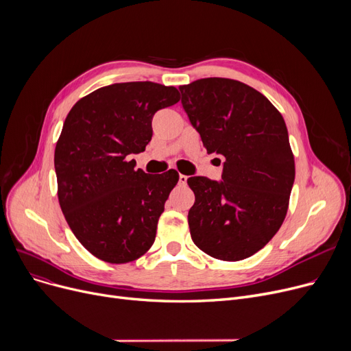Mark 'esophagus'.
I'll use <instances>...</instances> for the list:
<instances>
[{
  "mask_svg": "<svg viewBox=\"0 0 351 351\" xmlns=\"http://www.w3.org/2000/svg\"><path fill=\"white\" fill-rule=\"evenodd\" d=\"M188 176L186 175H179V185H186Z\"/></svg>",
  "mask_w": 351,
  "mask_h": 351,
  "instance_id": "34e87169",
  "label": "esophagus"
}]
</instances>
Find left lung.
Masks as SVG:
<instances>
[{
  "label": "left lung",
  "mask_w": 351,
  "mask_h": 351,
  "mask_svg": "<svg viewBox=\"0 0 351 351\" xmlns=\"http://www.w3.org/2000/svg\"><path fill=\"white\" fill-rule=\"evenodd\" d=\"M182 106L209 154L225 156L222 180L192 176L193 243L237 262L265 247L289 208L294 158L282 114L252 86L204 78L179 86Z\"/></svg>",
  "instance_id": "1"
}]
</instances>
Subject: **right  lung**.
Returning <instances> with one entry per match:
<instances>
[{
	"label": "right lung",
	"mask_w": 351,
	"mask_h": 351,
	"mask_svg": "<svg viewBox=\"0 0 351 351\" xmlns=\"http://www.w3.org/2000/svg\"><path fill=\"white\" fill-rule=\"evenodd\" d=\"M179 99L175 86L112 84L81 98L64 122L53 155L60 206L80 243L104 262L136 261L155 242L179 175L145 173L131 155L149 143L156 110Z\"/></svg>",
	"instance_id": "obj_1"
}]
</instances>
